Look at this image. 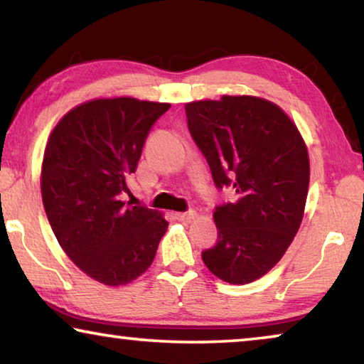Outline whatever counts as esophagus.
Instances as JSON below:
<instances>
[{"label":"esophagus","mask_w":364,"mask_h":364,"mask_svg":"<svg viewBox=\"0 0 364 364\" xmlns=\"http://www.w3.org/2000/svg\"><path fill=\"white\" fill-rule=\"evenodd\" d=\"M196 212L194 210H189V212H183V213H175V218L180 220V221H189L196 217Z\"/></svg>","instance_id":"34e87169"}]
</instances>
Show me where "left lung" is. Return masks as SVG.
Instances as JSON below:
<instances>
[{"label": "left lung", "mask_w": 364, "mask_h": 364, "mask_svg": "<svg viewBox=\"0 0 364 364\" xmlns=\"http://www.w3.org/2000/svg\"><path fill=\"white\" fill-rule=\"evenodd\" d=\"M188 128L215 186L237 199L215 208L217 244L205 267L230 284H247L278 263L304 218L310 183L305 141L284 110L255 96L186 104Z\"/></svg>", "instance_id": "obj_1"}]
</instances>
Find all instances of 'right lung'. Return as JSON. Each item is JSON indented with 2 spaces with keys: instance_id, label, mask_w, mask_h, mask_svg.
Here are the masks:
<instances>
[{
  "instance_id": "right-lung-1",
  "label": "right lung",
  "mask_w": 364,
  "mask_h": 364,
  "mask_svg": "<svg viewBox=\"0 0 364 364\" xmlns=\"http://www.w3.org/2000/svg\"><path fill=\"white\" fill-rule=\"evenodd\" d=\"M167 102L134 97L93 100L69 110L49 134L41 165V197L58 242L77 267L106 286H125L156 257L168 221L130 193L154 123Z\"/></svg>"
}]
</instances>
